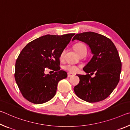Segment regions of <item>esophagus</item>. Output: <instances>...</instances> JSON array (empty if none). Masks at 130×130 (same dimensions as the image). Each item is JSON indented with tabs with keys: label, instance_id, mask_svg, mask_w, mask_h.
<instances>
[{
	"label": "esophagus",
	"instance_id": "1",
	"mask_svg": "<svg viewBox=\"0 0 130 130\" xmlns=\"http://www.w3.org/2000/svg\"><path fill=\"white\" fill-rule=\"evenodd\" d=\"M73 76H74V74H73V73H70V72L68 73V77H72Z\"/></svg>",
	"mask_w": 130,
	"mask_h": 130
}]
</instances>
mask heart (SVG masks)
<instances>
[{
  "instance_id": "b5f03b06",
  "label": "heart",
  "mask_w": 130,
  "mask_h": 130,
  "mask_svg": "<svg viewBox=\"0 0 130 130\" xmlns=\"http://www.w3.org/2000/svg\"><path fill=\"white\" fill-rule=\"evenodd\" d=\"M74 49H75L77 53L78 54V55H80L81 54L83 53H87V48L86 45H85L84 43H76L75 45H74ZM65 53V49H63L62 52H61L60 58V59H62L63 58V56H64ZM64 69H66L68 71L70 72H72V73H75L78 70V68L76 67V66L74 65H70L68 64L65 65L64 67Z\"/></svg>"
}]
</instances>
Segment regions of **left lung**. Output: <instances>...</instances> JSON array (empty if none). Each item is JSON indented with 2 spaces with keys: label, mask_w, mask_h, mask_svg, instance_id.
Returning a JSON list of instances; mask_svg holds the SVG:
<instances>
[{
  "label": "left lung",
  "mask_w": 130,
  "mask_h": 130,
  "mask_svg": "<svg viewBox=\"0 0 130 130\" xmlns=\"http://www.w3.org/2000/svg\"><path fill=\"white\" fill-rule=\"evenodd\" d=\"M77 39L89 46L93 57L83 68L87 74H77L80 78L74 91L81 99L96 103L108 98L120 80L122 63L117 49L111 39L94 32L77 34L72 41ZM95 76L92 78L91 75Z\"/></svg>",
  "instance_id": "1"
}]
</instances>
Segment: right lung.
Instances as JSON below:
<instances>
[{
    "instance_id": "right-lung-1",
    "label": "right lung",
    "mask_w": 130,
    "mask_h": 130,
    "mask_svg": "<svg viewBox=\"0 0 130 130\" xmlns=\"http://www.w3.org/2000/svg\"><path fill=\"white\" fill-rule=\"evenodd\" d=\"M74 34L46 35L30 42L22 50L15 63L14 76L26 100L39 104L55 96L58 82L68 76L67 72L60 70V54ZM45 69L55 72L46 75Z\"/></svg>"
}]
</instances>
